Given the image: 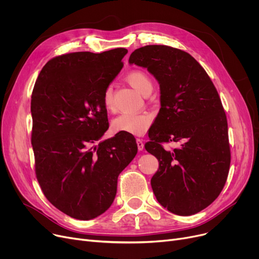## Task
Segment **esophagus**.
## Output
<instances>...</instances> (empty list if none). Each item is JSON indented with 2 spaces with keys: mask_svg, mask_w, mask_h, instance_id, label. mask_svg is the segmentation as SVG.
<instances>
[{
  "mask_svg": "<svg viewBox=\"0 0 259 259\" xmlns=\"http://www.w3.org/2000/svg\"><path fill=\"white\" fill-rule=\"evenodd\" d=\"M137 144H138L139 150H140V151H143V150H144V143H143V141H142L141 139H138V140H137Z\"/></svg>",
  "mask_w": 259,
  "mask_h": 259,
  "instance_id": "34e87169",
  "label": "esophagus"
}]
</instances>
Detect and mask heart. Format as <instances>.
Masks as SVG:
<instances>
[{
  "instance_id": "b5f03b06",
  "label": "heart",
  "mask_w": 259,
  "mask_h": 259,
  "mask_svg": "<svg viewBox=\"0 0 259 259\" xmlns=\"http://www.w3.org/2000/svg\"><path fill=\"white\" fill-rule=\"evenodd\" d=\"M126 79L135 90L143 95L152 91L153 84L151 78L142 70H133L129 72L126 76ZM103 103L107 110H111L113 107V94L110 87L107 88L104 92ZM151 121L152 117L148 113L125 112L113 119L112 129L115 132L143 135L148 130V128L150 127Z\"/></svg>"
}]
</instances>
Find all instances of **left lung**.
<instances>
[{
  "mask_svg": "<svg viewBox=\"0 0 259 259\" xmlns=\"http://www.w3.org/2000/svg\"><path fill=\"white\" fill-rule=\"evenodd\" d=\"M129 64L146 68L159 84L160 109L145 146L159 164L151 179L153 193L174 214H195L220 195L229 173L228 122L220 95L205 69L183 50L148 45L134 50ZM168 141L182 144L165 151L160 144Z\"/></svg>",
  "mask_w": 259,
  "mask_h": 259,
  "instance_id": "1",
  "label": "left lung"
}]
</instances>
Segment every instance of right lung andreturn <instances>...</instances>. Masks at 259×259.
Listing matches in <instances>:
<instances>
[{
  "instance_id": "obj_1",
  "label": "right lung",
  "mask_w": 259,
  "mask_h": 259,
  "mask_svg": "<svg viewBox=\"0 0 259 259\" xmlns=\"http://www.w3.org/2000/svg\"><path fill=\"white\" fill-rule=\"evenodd\" d=\"M125 48L73 52L53 58L40 70L31 97V144L35 173L46 198L80 221L106 212L117 178L138 153L132 134L108 130L105 90L122 68Z\"/></svg>"
}]
</instances>
